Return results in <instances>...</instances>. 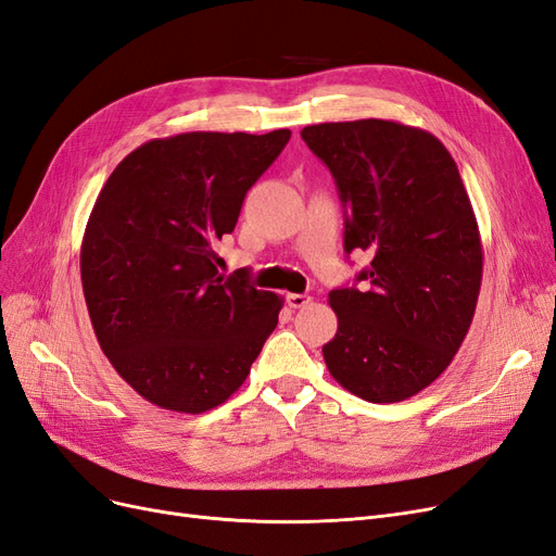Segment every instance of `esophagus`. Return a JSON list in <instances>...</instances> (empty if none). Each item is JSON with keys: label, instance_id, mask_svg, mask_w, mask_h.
I'll return each instance as SVG.
<instances>
[{"label": "esophagus", "instance_id": "34e87169", "mask_svg": "<svg viewBox=\"0 0 556 556\" xmlns=\"http://www.w3.org/2000/svg\"><path fill=\"white\" fill-rule=\"evenodd\" d=\"M311 301H313V296H308V294H288L290 308H304L311 304Z\"/></svg>", "mask_w": 556, "mask_h": 556}]
</instances>
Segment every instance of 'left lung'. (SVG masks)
I'll list each match as a JSON object with an SVG mask.
<instances>
[{"instance_id": "obj_1", "label": "left lung", "mask_w": 556, "mask_h": 556, "mask_svg": "<svg viewBox=\"0 0 556 556\" xmlns=\"http://www.w3.org/2000/svg\"><path fill=\"white\" fill-rule=\"evenodd\" d=\"M301 139L339 188L345 252L371 257L362 288L329 292V374L364 401H406L445 371L476 315L482 243L457 164L433 134L378 117Z\"/></svg>"}]
</instances>
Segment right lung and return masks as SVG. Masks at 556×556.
<instances>
[{"label": "right lung", "mask_w": 556, "mask_h": 556, "mask_svg": "<svg viewBox=\"0 0 556 556\" xmlns=\"http://www.w3.org/2000/svg\"><path fill=\"white\" fill-rule=\"evenodd\" d=\"M290 129L185 131L139 146L99 192L80 243L97 341L134 392L174 413H206L245 382L282 296L217 271L213 243Z\"/></svg>", "instance_id": "add662e5"}]
</instances>
